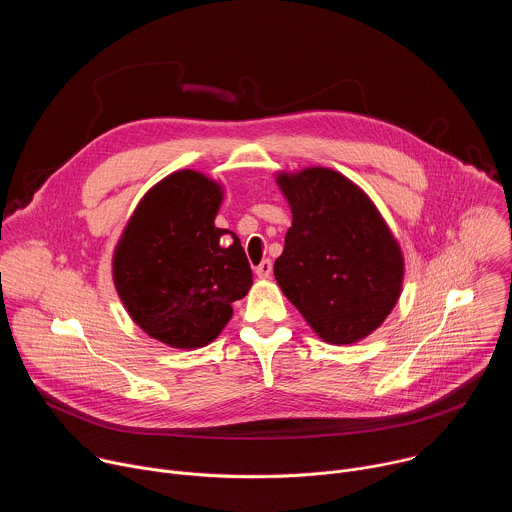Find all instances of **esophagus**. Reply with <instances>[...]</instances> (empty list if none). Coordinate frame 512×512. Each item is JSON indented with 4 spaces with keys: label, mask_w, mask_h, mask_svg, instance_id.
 Listing matches in <instances>:
<instances>
[{
    "label": "esophagus",
    "mask_w": 512,
    "mask_h": 512,
    "mask_svg": "<svg viewBox=\"0 0 512 512\" xmlns=\"http://www.w3.org/2000/svg\"><path fill=\"white\" fill-rule=\"evenodd\" d=\"M271 271H273V263H271L269 259L261 261V263L255 267V273H257V277H261V279H267V277L271 275Z\"/></svg>",
    "instance_id": "esophagus-1"
}]
</instances>
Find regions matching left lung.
Instances as JSON below:
<instances>
[{
	"instance_id": "left-lung-1",
	"label": "left lung",
	"mask_w": 512,
	"mask_h": 512,
	"mask_svg": "<svg viewBox=\"0 0 512 512\" xmlns=\"http://www.w3.org/2000/svg\"><path fill=\"white\" fill-rule=\"evenodd\" d=\"M291 227L273 273L283 296L330 344L375 332L395 308L403 253L373 200L330 168L277 174Z\"/></svg>"
}]
</instances>
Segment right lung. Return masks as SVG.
<instances>
[{
	"instance_id": "obj_1",
	"label": "right lung",
	"mask_w": 512,
	"mask_h": 512,
	"mask_svg": "<svg viewBox=\"0 0 512 512\" xmlns=\"http://www.w3.org/2000/svg\"><path fill=\"white\" fill-rule=\"evenodd\" d=\"M223 186L178 170L148 190L117 243L113 281L131 320L172 348L223 332L253 271L235 233L214 227Z\"/></svg>"
}]
</instances>
